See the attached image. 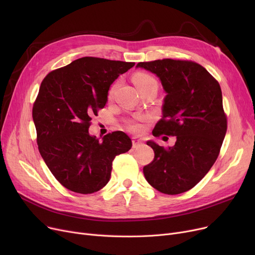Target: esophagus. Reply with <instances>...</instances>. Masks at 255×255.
Listing matches in <instances>:
<instances>
[{"mask_svg":"<svg viewBox=\"0 0 255 255\" xmlns=\"http://www.w3.org/2000/svg\"><path fill=\"white\" fill-rule=\"evenodd\" d=\"M142 144V140L137 137H132V145L133 148H137V146Z\"/></svg>","mask_w":255,"mask_h":255,"instance_id":"34e87169","label":"esophagus"}]
</instances>
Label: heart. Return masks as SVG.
I'll return each mask as SVG.
<instances>
[{
  "label": "heart",
  "instance_id": "heart-1",
  "mask_svg": "<svg viewBox=\"0 0 255 255\" xmlns=\"http://www.w3.org/2000/svg\"><path fill=\"white\" fill-rule=\"evenodd\" d=\"M132 79H133V83H134V85L136 86L137 89H140V88L145 87V86H149L151 84H157L156 83V79L152 75H150L148 73H144V72L135 73L134 75H133ZM115 89H116V86L114 85L111 88L110 92H109V95L110 96L113 95ZM129 128L131 130H133V131H139L141 129V125L139 123H132V124L129 125Z\"/></svg>",
  "mask_w": 255,
  "mask_h": 255
}]
</instances>
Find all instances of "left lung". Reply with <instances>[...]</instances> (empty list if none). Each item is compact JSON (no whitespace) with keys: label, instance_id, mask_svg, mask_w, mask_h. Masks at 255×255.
I'll list each match as a JSON object with an SVG mask.
<instances>
[{"label":"left lung","instance_id":"1","mask_svg":"<svg viewBox=\"0 0 255 255\" xmlns=\"http://www.w3.org/2000/svg\"><path fill=\"white\" fill-rule=\"evenodd\" d=\"M155 73L166 92L162 118L153 135L176 136L173 146L148 141L153 161L143 167L148 183L165 194L190 190L215 163L227 129L219 83L202 65L188 60L140 62Z\"/></svg>","mask_w":255,"mask_h":255}]
</instances>
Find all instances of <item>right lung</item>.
Instances as JSON below:
<instances>
[{
    "label": "right lung",
    "mask_w": 255,
    "mask_h": 255,
    "mask_svg": "<svg viewBox=\"0 0 255 255\" xmlns=\"http://www.w3.org/2000/svg\"><path fill=\"white\" fill-rule=\"evenodd\" d=\"M134 65L84 57L42 80L32 114L38 150L65 188L82 194L99 191L111 179L116 156L131 149L132 141L122 131L99 140L89 128L105 106L111 85Z\"/></svg>",
    "instance_id": "1"
}]
</instances>
